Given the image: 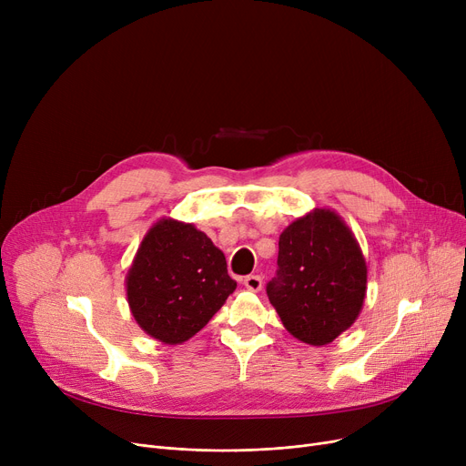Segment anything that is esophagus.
<instances>
[{
	"instance_id": "esophagus-1",
	"label": "esophagus",
	"mask_w": 466,
	"mask_h": 466,
	"mask_svg": "<svg viewBox=\"0 0 466 466\" xmlns=\"http://www.w3.org/2000/svg\"><path fill=\"white\" fill-rule=\"evenodd\" d=\"M243 285H246L249 290H260L262 289V278L260 276H246L243 278Z\"/></svg>"
}]
</instances>
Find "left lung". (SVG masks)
Returning <instances> with one entry per match:
<instances>
[{"label": "left lung", "instance_id": "left-lung-1", "mask_svg": "<svg viewBox=\"0 0 466 466\" xmlns=\"http://www.w3.org/2000/svg\"><path fill=\"white\" fill-rule=\"evenodd\" d=\"M266 295L285 329L309 346L330 344L348 330L364 302L366 262L344 220L317 209L289 225Z\"/></svg>", "mask_w": 466, "mask_h": 466}]
</instances>
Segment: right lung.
I'll return each mask as SVG.
<instances>
[{
  "label": "right lung",
  "mask_w": 466,
  "mask_h": 466,
  "mask_svg": "<svg viewBox=\"0 0 466 466\" xmlns=\"http://www.w3.org/2000/svg\"><path fill=\"white\" fill-rule=\"evenodd\" d=\"M236 289L227 258L192 225L162 218L141 241L127 278L137 325L164 344L204 329Z\"/></svg>",
  "instance_id": "right-lung-1"
}]
</instances>
